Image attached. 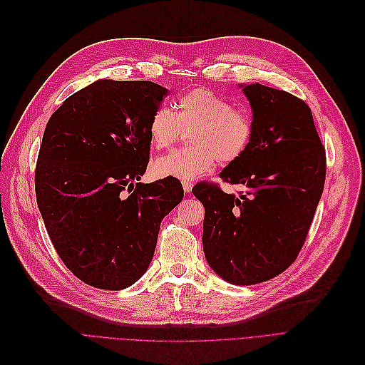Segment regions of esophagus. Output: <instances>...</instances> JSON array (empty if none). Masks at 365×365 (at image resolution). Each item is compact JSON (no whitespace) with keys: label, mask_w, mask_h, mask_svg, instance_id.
<instances>
[{"label":"esophagus","mask_w":365,"mask_h":365,"mask_svg":"<svg viewBox=\"0 0 365 365\" xmlns=\"http://www.w3.org/2000/svg\"><path fill=\"white\" fill-rule=\"evenodd\" d=\"M182 187H184V192L190 193L193 188V181H182Z\"/></svg>","instance_id":"1"}]
</instances>
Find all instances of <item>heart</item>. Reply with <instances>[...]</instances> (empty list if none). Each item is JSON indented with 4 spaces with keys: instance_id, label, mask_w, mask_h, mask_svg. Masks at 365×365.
<instances>
[{
    "instance_id": "1",
    "label": "heart",
    "mask_w": 365,
    "mask_h": 365,
    "mask_svg": "<svg viewBox=\"0 0 365 365\" xmlns=\"http://www.w3.org/2000/svg\"><path fill=\"white\" fill-rule=\"evenodd\" d=\"M148 136L154 148H169L190 130L188 147L162 155L153 165L158 177L195 180L211 170L218 160L230 165L245 155L254 138L252 117L224 96L207 88L181 95L175 111L155 108L148 120Z\"/></svg>"
}]
</instances>
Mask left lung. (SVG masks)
Instances as JSON below:
<instances>
[{
	"label": "left lung",
	"mask_w": 365,
	"mask_h": 365,
	"mask_svg": "<svg viewBox=\"0 0 365 365\" xmlns=\"http://www.w3.org/2000/svg\"><path fill=\"white\" fill-rule=\"evenodd\" d=\"M244 93L252 107V143L220 177L245 193L237 197L202 181L193 195L205 206L207 263L230 284L252 285L296 262L322 195L327 158L303 99L259 83Z\"/></svg>",
	"instance_id": "1"
}]
</instances>
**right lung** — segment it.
Segmentation results:
<instances>
[{"label": "right lung", "instance_id": "add662e5", "mask_svg": "<svg viewBox=\"0 0 365 365\" xmlns=\"http://www.w3.org/2000/svg\"><path fill=\"white\" fill-rule=\"evenodd\" d=\"M166 93L153 81L98 80L46 126L38 210L63 264L91 287L117 291L140 279L162 220L182 200L177 178L138 182L150 160L148 120Z\"/></svg>", "mask_w": 365, "mask_h": 365}]
</instances>
